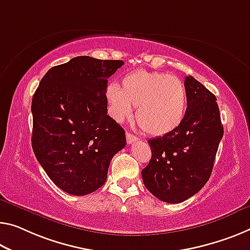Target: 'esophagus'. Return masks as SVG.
Here are the masks:
<instances>
[{
  "label": "esophagus",
  "mask_w": 250,
  "mask_h": 250,
  "mask_svg": "<svg viewBox=\"0 0 250 250\" xmlns=\"http://www.w3.org/2000/svg\"><path fill=\"white\" fill-rule=\"evenodd\" d=\"M126 141H127L128 144H132L134 142L138 141V137H136L135 135H133V134L130 133H126Z\"/></svg>",
  "instance_id": "34e87169"
}]
</instances>
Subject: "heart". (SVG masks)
Wrapping results in <instances>:
<instances>
[{"label": "heart", "mask_w": 250, "mask_h": 250, "mask_svg": "<svg viewBox=\"0 0 250 250\" xmlns=\"http://www.w3.org/2000/svg\"><path fill=\"white\" fill-rule=\"evenodd\" d=\"M106 98L116 121L129 117L137 107L136 121L151 135L171 133L181 124L187 107L183 83L164 72L135 70L123 77L121 88L110 83Z\"/></svg>", "instance_id": "obj_1"}]
</instances>
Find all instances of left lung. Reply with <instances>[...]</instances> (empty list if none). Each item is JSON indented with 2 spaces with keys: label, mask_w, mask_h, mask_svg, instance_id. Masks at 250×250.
Listing matches in <instances>:
<instances>
[{
  "label": "left lung",
  "mask_w": 250,
  "mask_h": 250,
  "mask_svg": "<svg viewBox=\"0 0 250 250\" xmlns=\"http://www.w3.org/2000/svg\"><path fill=\"white\" fill-rule=\"evenodd\" d=\"M187 110L178 127L148 141L152 157L142 170L144 186L161 201L179 203L208 182L224 136L217 98L192 76L184 80Z\"/></svg>",
  "instance_id": "1"
}]
</instances>
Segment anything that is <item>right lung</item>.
Returning a JSON list of instances; mask_svg holds the SVG:
<instances>
[{
  "instance_id": "1",
  "label": "right lung",
  "mask_w": 250,
  "mask_h": 250,
  "mask_svg": "<svg viewBox=\"0 0 250 250\" xmlns=\"http://www.w3.org/2000/svg\"><path fill=\"white\" fill-rule=\"evenodd\" d=\"M124 62L80 56L52 67L32 98V148L51 181L72 195L106 182L125 132L107 115L106 88Z\"/></svg>"
}]
</instances>
